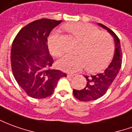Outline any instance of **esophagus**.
<instances>
[{
  "label": "esophagus",
  "mask_w": 132,
  "mask_h": 132,
  "mask_svg": "<svg viewBox=\"0 0 132 132\" xmlns=\"http://www.w3.org/2000/svg\"><path fill=\"white\" fill-rule=\"evenodd\" d=\"M75 75V74H73V73H68L67 74V76H68V78H72L73 76Z\"/></svg>",
  "instance_id": "esophagus-1"
}]
</instances>
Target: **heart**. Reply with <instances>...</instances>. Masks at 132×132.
Returning <instances> with one entry per match:
<instances>
[{"instance_id":"1","label":"heart","mask_w":132,"mask_h":132,"mask_svg":"<svg viewBox=\"0 0 132 132\" xmlns=\"http://www.w3.org/2000/svg\"><path fill=\"white\" fill-rule=\"evenodd\" d=\"M65 29L80 42L78 55H66L57 62V66L65 72H76L86 68L90 73L102 71L108 67L114 54V42L109 34L101 31L88 23H73L65 26ZM52 55L62 54V47L57 32L50 35L47 41Z\"/></svg>"}]
</instances>
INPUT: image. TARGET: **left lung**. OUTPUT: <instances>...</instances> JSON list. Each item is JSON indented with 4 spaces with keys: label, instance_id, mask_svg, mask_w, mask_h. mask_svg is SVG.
I'll return each instance as SVG.
<instances>
[{
    "label": "left lung",
    "instance_id": "obj_1",
    "mask_svg": "<svg viewBox=\"0 0 132 132\" xmlns=\"http://www.w3.org/2000/svg\"><path fill=\"white\" fill-rule=\"evenodd\" d=\"M99 26L108 31V32L113 37L115 43V51L112 62L109 67L103 72L95 75L85 76L87 85L82 90L73 89V95L80 101H90L102 97L112 84L114 79L118 75L122 62V52L119 37L113 31L101 23Z\"/></svg>",
    "mask_w": 132,
    "mask_h": 132
}]
</instances>
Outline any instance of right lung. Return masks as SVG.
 I'll list each match as a JSON object with an SVG mask.
<instances>
[{"instance_id":"obj_1","label":"right lung","mask_w":132,"mask_h":132,"mask_svg":"<svg viewBox=\"0 0 132 132\" xmlns=\"http://www.w3.org/2000/svg\"><path fill=\"white\" fill-rule=\"evenodd\" d=\"M62 21L42 19L19 31L13 42L11 63L16 82L34 98L50 96L61 78L66 73L52 68L54 60L50 54L47 38Z\"/></svg>"}]
</instances>
